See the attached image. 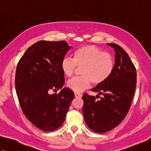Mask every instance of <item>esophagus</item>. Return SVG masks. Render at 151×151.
<instances>
[{"label": "esophagus", "instance_id": "esophagus-1", "mask_svg": "<svg viewBox=\"0 0 151 151\" xmlns=\"http://www.w3.org/2000/svg\"><path fill=\"white\" fill-rule=\"evenodd\" d=\"M75 96L76 98H80V97H82V94H80V93H75Z\"/></svg>", "mask_w": 151, "mask_h": 151}]
</instances>
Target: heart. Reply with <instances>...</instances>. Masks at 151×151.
Returning <instances> with one entry per match:
<instances>
[{"mask_svg":"<svg viewBox=\"0 0 151 151\" xmlns=\"http://www.w3.org/2000/svg\"><path fill=\"white\" fill-rule=\"evenodd\" d=\"M115 60L110 53L103 52L93 45L79 47L73 53V58L65 57L61 62V69L67 77H71L77 67L81 76L67 82L73 91L80 93L90 86L91 82L99 86L106 81L114 71Z\"/></svg>","mask_w":151,"mask_h":151,"instance_id":"b5f03b06","label":"heart"}]
</instances>
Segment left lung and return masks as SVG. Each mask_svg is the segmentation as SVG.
<instances>
[{
  "label": "left lung",
  "instance_id": "1",
  "mask_svg": "<svg viewBox=\"0 0 151 151\" xmlns=\"http://www.w3.org/2000/svg\"><path fill=\"white\" fill-rule=\"evenodd\" d=\"M115 52L114 71L106 81L91 89L99 95H83V114L88 127L98 133H105L118 126L129 112L137 82L136 67L123 48L109 43ZM98 97L101 99L97 100Z\"/></svg>",
  "mask_w": 151,
  "mask_h": 151
}]
</instances>
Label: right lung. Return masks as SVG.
<instances>
[{"instance_id":"1","label":"right lung","mask_w":151,"mask_h":151,"mask_svg":"<svg viewBox=\"0 0 151 151\" xmlns=\"http://www.w3.org/2000/svg\"><path fill=\"white\" fill-rule=\"evenodd\" d=\"M71 48L65 41H40L27 50L16 67L15 85L21 110L32 124L43 131L56 130L63 124L73 91L64 88L61 62Z\"/></svg>"}]
</instances>
